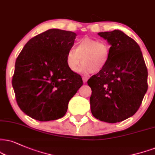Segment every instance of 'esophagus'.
I'll use <instances>...</instances> for the list:
<instances>
[{"mask_svg":"<svg viewBox=\"0 0 155 155\" xmlns=\"http://www.w3.org/2000/svg\"><path fill=\"white\" fill-rule=\"evenodd\" d=\"M87 80H88V78H87V77H83V81L84 83H86V82L87 81Z\"/></svg>","mask_w":155,"mask_h":155,"instance_id":"obj_1","label":"esophagus"}]
</instances>
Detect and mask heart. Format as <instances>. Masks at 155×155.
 Wrapping results in <instances>:
<instances>
[{"label": "heart", "mask_w": 155, "mask_h": 155, "mask_svg": "<svg viewBox=\"0 0 155 155\" xmlns=\"http://www.w3.org/2000/svg\"><path fill=\"white\" fill-rule=\"evenodd\" d=\"M79 71L84 73L91 72L98 73L104 70L109 60V47L104 41L93 38L85 37L80 40L76 49L72 48L66 56V63L72 72Z\"/></svg>", "instance_id": "b5f03b06"}]
</instances>
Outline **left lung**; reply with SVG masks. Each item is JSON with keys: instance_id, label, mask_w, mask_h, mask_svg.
Instances as JSON below:
<instances>
[{"instance_id": "obj_1", "label": "left lung", "mask_w": 155, "mask_h": 155, "mask_svg": "<svg viewBox=\"0 0 155 155\" xmlns=\"http://www.w3.org/2000/svg\"><path fill=\"white\" fill-rule=\"evenodd\" d=\"M110 45L109 60L104 70L87 81L93 116L117 123L137 111L147 91V69L140 47L120 30L99 32Z\"/></svg>"}]
</instances>
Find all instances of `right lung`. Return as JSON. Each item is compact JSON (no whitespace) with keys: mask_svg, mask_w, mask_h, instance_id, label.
Listing matches in <instances>:
<instances>
[{"mask_svg":"<svg viewBox=\"0 0 155 155\" xmlns=\"http://www.w3.org/2000/svg\"><path fill=\"white\" fill-rule=\"evenodd\" d=\"M76 36L49 29L31 38L17 57L12 85L19 108L31 118L48 121L63 117L83 85L81 76L66 63Z\"/></svg>","mask_w":155,"mask_h":155,"instance_id":"add662e5","label":"right lung"}]
</instances>
